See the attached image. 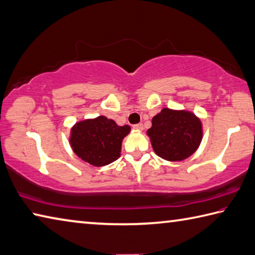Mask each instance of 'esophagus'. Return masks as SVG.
<instances>
[{"mask_svg":"<svg viewBox=\"0 0 255 255\" xmlns=\"http://www.w3.org/2000/svg\"><path fill=\"white\" fill-rule=\"evenodd\" d=\"M133 129H135V130H138V131H141L142 129H143V126H142V124H137V125H133Z\"/></svg>","mask_w":255,"mask_h":255,"instance_id":"esophagus-1","label":"esophagus"}]
</instances>
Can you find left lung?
Wrapping results in <instances>:
<instances>
[{"instance_id": "obj_1", "label": "left lung", "mask_w": 255, "mask_h": 255, "mask_svg": "<svg viewBox=\"0 0 255 255\" xmlns=\"http://www.w3.org/2000/svg\"><path fill=\"white\" fill-rule=\"evenodd\" d=\"M147 136L157 156L168 161H182L200 147L203 125L188 110L163 108L152 117Z\"/></svg>"}]
</instances>
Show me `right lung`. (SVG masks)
<instances>
[{"label":"right lung","instance_id":"1","mask_svg":"<svg viewBox=\"0 0 255 255\" xmlns=\"http://www.w3.org/2000/svg\"><path fill=\"white\" fill-rule=\"evenodd\" d=\"M128 125L118 126L106 116L85 119L71 127L69 141L75 154L96 167L117 160L124 138L130 132Z\"/></svg>","mask_w":255,"mask_h":255}]
</instances>
